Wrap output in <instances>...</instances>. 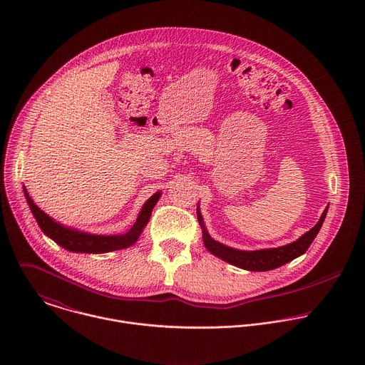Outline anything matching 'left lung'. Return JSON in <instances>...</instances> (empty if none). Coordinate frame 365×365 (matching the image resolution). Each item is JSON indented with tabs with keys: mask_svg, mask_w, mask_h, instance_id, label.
Returning a JSON list of instances; mask_svg holds the SVG:
<instances>
[{
	"mask_svg": "<svg viewBox=\"0 0 365 365\" xmlns=\"http://www.w3.org/2000/svg\"><path fill=\"white\" fill-rule=\"evenodd\" d=\"M328 207L329 206L325 207V211L322 212L318 224L312 230H309L307 232H304L299 240H296L290 244L277 247V248H264V250H255V251L237 250V248L228 247L225 244H221L220 241H215L210 235V232L206 231L203 218L200 215L199 205L196 207V212H197V221L202 228L203 244L207 251L212 252L215 257L224 259V262H227L235 267L250 270V272H269V270L277 269V267L292 262V259H294L296 257L306 252V250L309 248L312 241L315 240V237L318 235V232L325 221Z\"/></svg>",
	"mask_w": 365,
	"mask_h": 365,
	"instance_id": "left-lung-1",
	"label": "left lung"
}]
</instances>
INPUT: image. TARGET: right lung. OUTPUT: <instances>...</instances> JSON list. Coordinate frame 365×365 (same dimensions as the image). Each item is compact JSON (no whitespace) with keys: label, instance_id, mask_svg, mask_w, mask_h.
Segmentation results:
<instances>
[{"label":"right lung","instance_id":"right-lung-1","mask_svg":"<svg viewBox=\"0 0 365 365\" xmlns=\"http://www.w3.org/2000/svg\"><path fill=\"white\" fill-rule=\"evenodd\" d=\"M23 190H24V196H26L27 203L31 210V214L36 218L41 231L48 238L53 240L56 244H59L62 248L72 251V252H86V254L110 252V251L123 250V248H127V247L135 244L151 217L153 207L155 206V203H158V200L162 196V192L159 190L145 200L134 225L125 234L98 235V234L79 231L76 228L65 227L63 224L58 222L56 220L48 217L46 212H43L40 210V207L30 197L26 186H23Z\"/></svg>","mask_w":365,"mask_h":365}]
</instances>
